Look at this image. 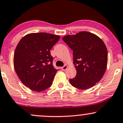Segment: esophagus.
Here are the masks:
<instances>
[{"instance_id": "esophagus-1", "label": "esophagus", "mask_w": 123, "mask_h": 123, "mask_svg": "<svg viewBox=\"0 0 123 123\" xmlns=\"http://www.w3.org/2000/svg\"><path fill=\"white\" fill-rule=\"evenodd\" d=\"M68 66L67 65H65L63 66V67H62L61 69H62V70L65 71V70H66V69H68Z\"/></svg>"}]
</instances>
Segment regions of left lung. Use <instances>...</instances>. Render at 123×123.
<instances>
[{
  "label": "left lung",
  "mask_w": 123,
  "mask_h": 123,
  "mask_svg": "<svg viewBox=\"0 0 123 123\" xmlns=\"http://www.w3.org/2000/svg\"><path fill=\"white\" fill-rule=\"evenodd\" d=\"M62 40L73 50L77 74L69 79L71 85L81 90L93 87L104 76L107 66V49L103 40L87 31L66 35Z\"/></svg>",
  "instance_id": "1"
}]
</instances>
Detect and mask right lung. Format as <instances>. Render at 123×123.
<instances>
[{"instance_id": "add662e5", "label": "right lung", "mask_w": 123, "mask_h": 123, "mask_svg": "<svg viewBox=\"0 0 123 123\" xmlns=\"http://www.w3.org/2000/svg\"><path fill=\"white\" fill-rule=\"evenodd\" d=\"M60 38L45 32L30 33L18 43L14 55L15 70L22 83L32 91L40 92L52 84L58 70L53 66L50 50Z\"/></svg>"}]
</instances>
